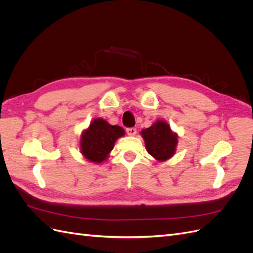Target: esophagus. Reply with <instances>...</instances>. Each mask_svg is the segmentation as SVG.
Returning <instances> with one entry per match:
<instances>
[{
  "mask_svg": "<svg viewBox=\"0 0 253 253\" xmlns=\"http://www.w3.org/2000/svg\"><path fill=\"white\" fill-rule=\"evenodd\" d=\"M137 133V129L135 127H128L126 128V134L128 136H135Z\"/></svg>",
  "mask_w": 253,
  "mask_h": 253,
  "instance_id": "34e87169",
  "label": "esophagus"
}]
</instances>
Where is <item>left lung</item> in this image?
<instances>
[{
  "label": "left lung",
  "mask_w": 253,
  "mask_h": 253,
  "mask_svg": "<svg viewBox=\"0 0 253 253\" xmlns=\"http://www.w3.org/2000/svg\"><path fill=\"white\" fill-rule=\"evenodd\" d=\"M141 136L148 153L157 162H166L175 154L178 136L172 131L167 121L157 120L150 127L143 128Z\"/></svg>",
  "instance_id": "left-lung-1"
}]
</instances>
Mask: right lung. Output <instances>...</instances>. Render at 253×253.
<instances>
[{"instance_id":"add662e5","label":"right lung","mask_w":253,"mask_h":253,"mask_svg":"<svg viewBox=\"0 0 253 253\" xmlns=\"http://www.w3.org/2000/svg\"><path fill=\"white\" fill-rule=\"evenodd\" d=\"M125 134L121 126H112L102 118H95L81 134V154L90 163L101 164L109 157L116 140Z\"/></svg>"}]
</instances>
